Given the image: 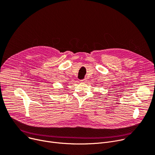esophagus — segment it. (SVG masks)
<instances>
[{
  "label": "esophagus",
  "mask_w": 155,
  "mask_h": 155,
  "mask_svg": "<svg viewBox=\"0 0 155 155\" xmlns=\"http://www.w3.org/2000/svg\"><path fill=\"white\" fill-rule=\"evenodd\" d=\"M80 82H82V83H85L87 82V79L85 78V79H83V80H81Z\"/></svg>",
  "instance_id": "1"
}]
</instances>
